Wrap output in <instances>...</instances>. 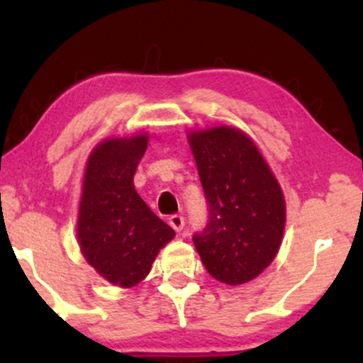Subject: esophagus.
Returning <instances> with one entry per match:
<instances>
[{"mask_svg": "<svg viewBox=\"0 0 363 363\" xmlns=\"http://www.w3.org/2000/svg\"><path fill=\"white\" fill-rule=\"evenodd\" d=\"M169 225L176 232H181L182 228H184V216H182V215H172L169 218Z\"/></svg>", "mask_w": 363, "mask_h": 363, "instance_id": "34e87169", "label": "esophagus"}]
</instances>
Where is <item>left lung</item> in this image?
Returning <instances> with one entry per match:
<instances>
[{
    "mask_svg": "<svg viewBox=\"0 0 363 363\" xmlns=\"http://www.w3.org/2000/svg\"><path fill=\"white\" fill-rule=\"evenodd\" d=\"M208 203L193 242L211 277L251 281L272 264L285 230V199L272 169L244 131L215 126L189 133Z\"/></svg>",
    "mask_w": 363,
    "mask_h": 363,
    "instance_id": "1",
    "label": "left lung"
}]
</instances>
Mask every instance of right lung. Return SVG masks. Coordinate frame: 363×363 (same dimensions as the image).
Returning a JSON list of instances; mask_svg holds the SVG:
<instances>
[{
	"instance_id": "obj_1",
	"label": "right lung",
	"mask_w": 363,
	"mask_h": 363,
	"mask_svg": "<svg viewBox=\"0 0 363 363\" xmlns=\"http://www.w3.org/2000/svg\"><path fill=\"white\" fill-rule=\"evenodd\" d=\"M147 145V135L102 141L90 153L83 177L78 244L95 272L123 289L138 285L176 235L133 184Z\"/></svg>"
}]
</instances>
